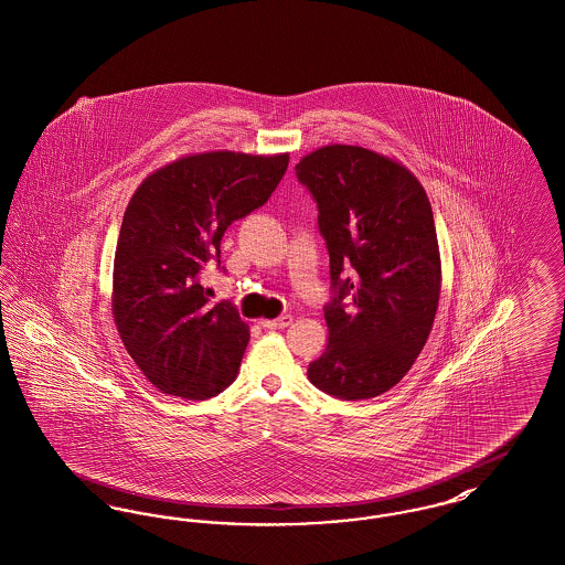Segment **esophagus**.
<instances>
[{
	"label": "esophagus",
	"mask_w": 565,
	"mask_h": 565,
	"mask_svg": "<svg viewBox=\"0 0 565 565\" xmlns=\"http://www.w3.org/2000/svg\"><path fill=\"white\" fill-rule=\"evenodd\" d=\"M290 324H292V316H279V318H275V320H265V322H263V327L270 329V331H279V329H286V327H290Z\"/></svg>",
	"instance_id": "esophagus-1"
}]
</instances>
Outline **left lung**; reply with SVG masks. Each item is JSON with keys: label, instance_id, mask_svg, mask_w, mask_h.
Masks as SVG:
<instances>
[{"label": "left lung", "instance_id": "8db88e82", "mask_svg": "<svg viewBox=\"0 0 565 565\" xmlns=\"http://www.w3.org/2000/svg\"><path fill=\"white\" fill-rule=\"evenodd\" d=\"M295 170L331 258L329 343L307 377L331 397H377L431 332L441 286L431 202L409 170L363 147H322Z\"/></svg>", "mask_w": 565, "mask_h": 565}]
</instances>
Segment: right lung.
Returning a JSON list of instances; mask_svg holds the SVG:
<instances>
[{"label": "right lung", "mask_w": 565, "mask_h": 565, "mask_svg": "<svg viewBox=\"0 0 565 565\" xmlns=\"http://www.w3.org/2000/svg\"><path fill=\"white\" fill-rule=\"evenodd\" d=\"M288 153L213 151L156 170L136 190L117 241L113 316L147 380L167 395L204 401L238 373L249 329L231 300L209 302L200 273L220 268L228 226L263 206Z\"/></svg>", "instance_id": "add662e5"}]
</instances>
